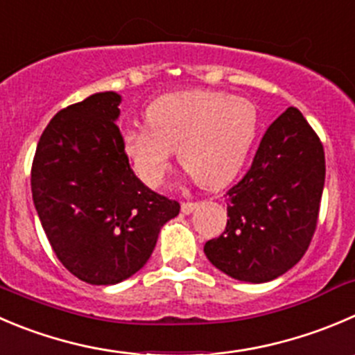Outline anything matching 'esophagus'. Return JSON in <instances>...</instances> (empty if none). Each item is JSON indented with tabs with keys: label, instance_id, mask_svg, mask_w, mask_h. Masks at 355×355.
Wrapping results in <instances>:
<instances>
[{
	"label": "esophagus",
	"instance_id": "obj_1",
	"mask_svg": "<svg viewBox=\"0 0 355 355\" xmlns=\"http://www.w3.org/2000/svg\"><path fill=\"white\" fill-rule=\"evenodd\" d=\"M196 202H192V201H185V202H182V213H185V215H189V213H192L196 209Z\"/></svg>",
	"mask_w": 355,
	"mask_h": 355
}]
</instances>
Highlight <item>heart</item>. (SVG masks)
Masks as SVG:
<instances>
[{"label": "heart", "instance_id": "1", "mask_svg": "<svg viewBox=\"0 0 355 355\" xmlns=\"http://www.w3.org/2000/svg\"><path fill=\"white\" fill-rule=\"evenodd\" d=\"M149 128L123 135V150L135 173L159 187L171 171L173 150L198 185L216 189L243 168L258 133L253 102L218 90H187L154 101L146 109Z\"/></svg>", "mask_w": 355, "mask_h": 355}]
</instances>
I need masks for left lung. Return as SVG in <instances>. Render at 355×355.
Masks as SVG:
<instances>
[{"label":"left lung","instance_id":"obj_1","mask_svg":"<svg viewBox=\"0 0 355 355\" xmlns=\"http://www.w3.org/2000/svg\"><path fill=\"white\" fill-rule=\"evenodd\" d=\"M326 177L324 149L297 107L267 128L250 170L225 192L227 225L205 244L216 269L267 283L297 265L315 232Z\"/></svg>","mask_w":355,"mask_h":355}]
</instances>
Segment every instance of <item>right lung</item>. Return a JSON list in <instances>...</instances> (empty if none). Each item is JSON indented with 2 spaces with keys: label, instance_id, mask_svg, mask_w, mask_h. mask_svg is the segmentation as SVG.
Returning a JSON list of instances; mask_svg holds the SVG:
<instances>
[{
  "label": "right lung",
  "instance_id": "add662e5",
  "mask_svg": "<svg viewBox=\"0 0 355 355\" xmlns=\"http://www.w3.org/2000/svg\"><path fill=\"white\" fill-rule=\"evenodd\" d=\"M121 97L95 94L62 109L44 128L31 168V191L60 263L88 284H116L153 254L180 202L133 173L116 119Z\"/></svg>",
  "mask_w": 355,
  "mask_h": 355
}]
</instances>
